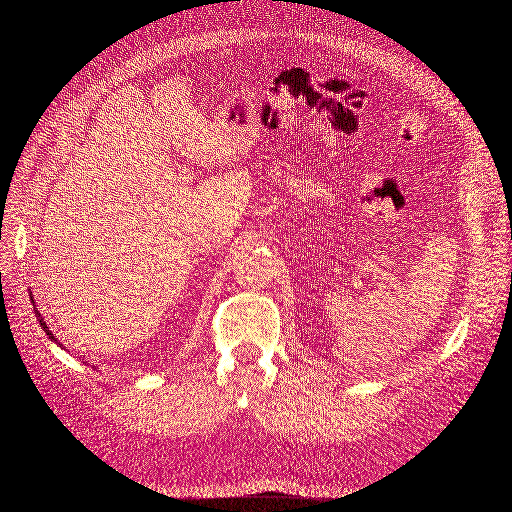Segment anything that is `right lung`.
<instances>
[{"label": "right lung", "instance_id": "add662e5", "mask_svg": "<svg viewBox=\"0 0 512 512\" xmlns=\"http://www.w3.org/2000/svg\"><path fill=\"white\" fill-rule=\"evenodd\" d=\"M35 314H37V319H39V325H41V327L45 329V333H47V335H50V339H54V342H58V339L54 337V333L50 331V327H47V325H45V321H43V316L39 314V310H37V308H35Z\"/></svg>", "mask_w": 512, "mask_h": 512}]
</instances>
